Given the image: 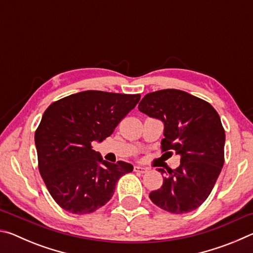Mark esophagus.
Returning <instances> with one entry per match:
<instances>
[{
  "instance_id": "esophagus-1",
  "label": "esophagus",
  "mask_w": 253,
  "mask_h": 253,
  "mask_svg": "<svg viewBox=\"0 0 253 253\" xmlns=\"http://www.w3.org/2000/svg\"><path fill=\"white\" fill-rule=\"evenodd\" d=\"M134 170L136 173H139V174H144V173H146L147 172V169H145V168H143V166H134Z\"/></svg>"
}]
</instances>
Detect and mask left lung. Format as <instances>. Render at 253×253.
<instances>
[{
    "label": "left lung",
    "mask_w": 253,
    "mask_h": 253,
    "mask_svg": "<svg viewBox=\"0 0 253 253\" xmlns=\"http://www.w3.org/2000/svg\"><path fill=\"white\" fill-rule=\"evenodd\" d=\"M138 109L164 124L162 151L181 156L177 169L168 173L158 169L164 181L149 199L174 214L194 211L208 199L224 164L225 132L219 114L208 101L177 89L147 93Z\"/></svg>",
    "instance_id": "8db88e82"
}]
</instances>
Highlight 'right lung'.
<instances>
[{"label": "right lung", "instance_id": "add662e5", "mask_svg": "<svg viewBox=\"0 0 253 253\" xmlns=\"http://www.w3.org/2000/svg\"><path fill=\"white\" fill-rule=\"evenodd\" d=\"M140 95L87 90L51 104L34 135L38 163L49 193L74 214L95 212L113 198L118 179L132 165L102 160L92 149L113 134Z\"/></svg>", "mask_w": 253, "mask_h": 253}]
</instances>
